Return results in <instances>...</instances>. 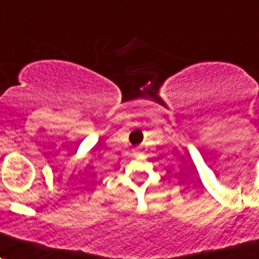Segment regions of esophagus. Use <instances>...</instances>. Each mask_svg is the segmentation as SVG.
Wrapping results in <instances>:
<instances>
[{"mask_svg": "<svg viewBox=\"0 0 259 259\" xmlns=\"http://www.w3.org/2000/svg\"><path fill=\"white\" fill-rule=\"evenodd\" d=\"M137 153H138V149H135L134 150V154H137Z\"/></svg>", "mask_w": 259, "mask_h": 259, "instance_id": "obj_1", "label": "esophagus"}]
</instances>
